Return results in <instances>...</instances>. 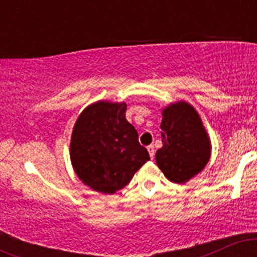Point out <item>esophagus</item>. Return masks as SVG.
Wrapping results in <instances>:
<instances>
[{"instance_id":"1","label":"esophagus","mask_w":257,"mask_h":257,"mask_svg":"<svg viewBox=\"0 0 257 257\" xmlns=\"http://www.w3.org/2000/svg\"><path fill=\"white\" fill-rule=\"evenodd\" d=\"M147 151H149V153H150V157H151V159L155 158V153H156L155 146H153V145L147 146Z\"/></svg>"}]
</instances>
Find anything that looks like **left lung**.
<instances>
[{"label":"left lung","instance_id":"1","mask_svg":"<svg viewBox=\"0 0 257 257\" xmlns=\"http://www.w3.org/2000/svg\"><path fill=\"white\" fill-rule=\"evenodd\" d=\"M163 146L156 152V163L172 182L186 184L204 169L210 159L211 143L198 112L186 101L162 110Z\"/></svg>","mask_w":257,"mask_h":257}]
</instances>
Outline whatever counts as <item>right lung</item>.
I'll list each match as a JSON object with an SVG mask.
<instances>
[{"mask_svg":"<svg viewBox=\"0 0 257 257\" xmlns=\"http://www.w3.org/2000/svg\"><path fill=\"white\" fill-rule=\"evenodd\" d=\"M125 102L100 100L84 108L73 125L70 158L76 175L100 193L129 184L150 159L138 132L125 118Z\"/></svg>","mask_w":257,"mask_h":257,"instance_id":"1","label":"right lung"}]
</instances>
